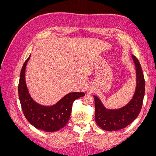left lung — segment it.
<instances>
[{
	"label": "left lung",
	"mask_w": 156,
	"mask_h": 156,
	"mask_svg": "<svg viewBox=\"0 0 156 156\" xmlns=\"http://www.w3.org/2000/svg\"><path fill=\"white\" fill-rule=\"evenodd\" d=\"M131 56L136 70V88L129 102L117 109H110L105 108L98 97L93 96L95 101L96 124L105 131H118L124 128L136 119L142 108L145 92L144 77L138 59L134 55Z\"/></svg>",
	"instance_id": "1"
}]
</instances>
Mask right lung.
Returning a JSON list of instances; mask_svg holds the SVG:
<instances>
[{
  "label": "right lung",
  "mask_w": 156,
  "mask_h": 156,
  "mask_svg": "<svg viewBox=\"0 0 156 156\" xmlns=\"http://www.w3.org/2000/svg\"><path fill=\"white\" fill-rule=\"evenodd\" d=\"M30 55L23 64L18 85L20 103L27 120L36 128L48 132L58 131L69 119L74 100L84 96V92H71L66 94L56 104L45 106L36 103L30 96L25 81V69Z\"/></svg>",
  "instance_id": "right-lung-1"
}]
</instances>
